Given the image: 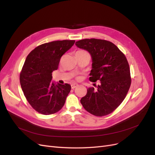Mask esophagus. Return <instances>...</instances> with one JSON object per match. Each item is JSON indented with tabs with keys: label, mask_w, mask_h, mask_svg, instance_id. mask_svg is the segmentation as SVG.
<instances>
[{
	"label": "esophagus",
	"mask_w": 155,
	"mask_h": 155,
	"mask_svg": "<svg viewBox=\"0 0 155 155\" xmlns=\"http://www.w3.org/2000/svg\"><path fill=\"white\" fill-rule=\"evenodd\" d=\"M77 87H78V85L77 83H73L71 85V87H72V89H74L75 88H76Z\"/></svg>",
	"instance_id": "34e87169"
}]
</instances>
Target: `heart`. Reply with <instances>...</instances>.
<instances>
[{"label": "heart", "mask_w": 155, "mask_h": 155, "mask_svg": "<svg viewBox=\"0 0 155 155\" xmlns=\"http://www.w3.org/2000/svg\"><path fill=\"white\" fill-rule=\"evenodd\" d=\"M85 53H87L86 51L83 50H80L77 51L76 54H85Z\"/></svg>", "instance_id": "obj_1"}]
</instances>
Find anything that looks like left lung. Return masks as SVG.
<instances>
[{
    "mask_svg": "<svg viewBox=\"0 0 155 155\" xmlns=\"http://www.w3.org/2000/svg\"><path fill=\"white\" fill-rule=\"evenodd\" d=\"M76 45L91 55L90 81H100L97 89L88 88L81 104L87 111L96 116L109 114L124 100L131 84L130 68L125 55L114 44L106 40L85 39L77 41Z\"/></svg>",
    "mask_w": 155,
    "mask_h": 155,
    "instance_id": "obj_1",
    "label": "left lung"
}]
</instances>
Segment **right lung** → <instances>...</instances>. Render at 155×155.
<instances>
[{
	"label": "right lung",
	"instance_id": "add662e5",
	"mask_svg": "<svg viewBox=\"0 0 155 155\" xmlns=\"http://www.w3.org/2000/svg\"><path fill=\"white\" fill-rule=\"evenodd\" d=\"M74 40L55 41L41 45L28 55L20 73V83L27 101L39 113L49 115L62 109L71 90L65 83L55 84L51 73Z\"/></svg>",
	"mask_w": 155,
	"mask_h": 155
}]
</instances>
